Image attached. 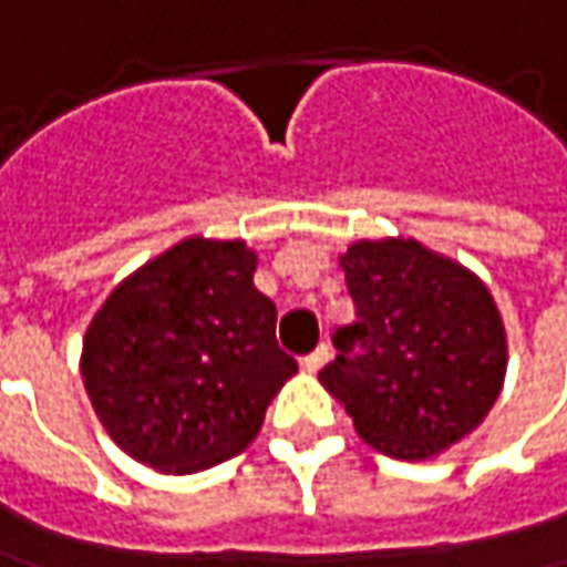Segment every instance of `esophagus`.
Here are the masks:
<instances>
[{
	"label": "esophagus",
	"instance_id": "esophagus-1",
	"mask_svg": "<svg viewBox=\"0 0 567 567\" xmlns=\"http://www.w3.org/2000/svg\"><path fill=\"white\" fill-rule=\"evenodd\" d=\"M326 363H329V348H326V344H319V348L310 350V353L300 360V365H303L307 372H319Z\"/></svg>",
	"mask_w": 567,
	"mask_h": 567
}]
</instances>
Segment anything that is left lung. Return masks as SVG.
I'll use <instances>...</instances> for the list:
<instances>
[{
	"label": "left lung",
	"mask_w": 567,
	"mask_h": 567,
	"mask_svg": "<svg viewBox=\"0 0 567 567\" xmlns=\"http://www.w3.org/2000/svg\"><path fill=\"white\" fill-rule=\"evenodd\" d=\"M357 322L319 372L384 456L431 460L484 422L506 375V329L487 285L415 238L341 254Z\"/></svg>",
	"instance_id": "1"
}]
</instances>
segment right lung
I'll return each mask as SVG.
<instances>
[{"label":"right lung","mask_w":567,"mask_h":567,"mask_svg":"<svg viewBox=\"0 0 567 567\" xmlns=\"http://www.w3.org/2000/svg\"><path fill=\"white\" fill-rule=\"evenodd\" d=\"M245 241L186 238L123 279L83 338V384L114 444L167 475L238 456L298 372Z\"/></svg>","instance_id":"1"}]
</instances>
